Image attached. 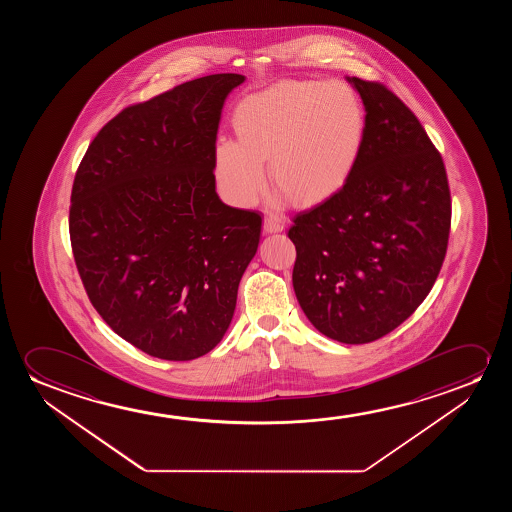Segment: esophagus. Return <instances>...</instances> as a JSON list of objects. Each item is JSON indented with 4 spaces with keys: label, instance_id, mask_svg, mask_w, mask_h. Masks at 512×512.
<instances>
[{
    "label": "esophagus",
    "instance_id": "esophagus-1",
    "mask_svg": "<svg viewBox=\"0 0 512 512\" xmlns=\"http://www.w3.org/2000/svg\"><path fill=\"white\" fill-rule=\"evenodd\" d=\"M283 229H285V218L278 217V215H266V218H264V232L266 234L281 232Z\"/></svg>",
    "mask_w": 512,
    "mask_h": 512
}]
</instances>
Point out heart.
<instances>
[{
	"instance_id": "heart-1",
	"label": "heart",
	"mask_w": 512,
	"mask_h": 512,
	"mask_svg": "<svg viewBox=\"0 0 512 512\" xmlns=\"http://www.w3.org/2000/svg\"><path fill=\"white\" fill-rule=\"evenodd\" d=\"M238 141L218 140L213 171L220 194L248 208L266 189L301 204L336 196L357 168L367 113L344 82H280L246 96L234 110Z\"/></svg>"
}]
</instances>
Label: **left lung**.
I'll return each mask as SVG.
<instances>
[{
	"mask_svg": "<svg viewBox=\"0 0 512 512\" xmlns=\"http://www.w3.org/2000/svg\"><path fill=\"white\" fill-rule=\"evenodd\" d=\"M367 113L364 148L336 196L294 218L295 295L323 336L365 344L413 315L448 248L444 162L420 120L378 82L346 77Z\"/></svg>",
	"mask_w": 512,
	"mask_h": 512,
	"instance_id": "obj_1",
	"label": "left lung"
}]
</instances>
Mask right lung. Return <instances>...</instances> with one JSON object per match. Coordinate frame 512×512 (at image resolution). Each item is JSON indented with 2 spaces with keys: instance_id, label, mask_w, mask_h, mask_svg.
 <instances>
[{
  "instance_id": "add662e5",
  "label": "right lung",
  "mask_w": 512,
  "mask_h": 512,
  "mask_svg": "<svg viewBox=\"0 0 512 512\" xmlns=\"http://www.w3.org/2000/svg\"><path fill=\"white\" fill-rule=\"evenodd\" d=\"M238 73L196 78L129 106L92 140L71 190L85 292L110 329L150 357L194 360L231 325L262 217L215 190L213 154Z\"/></svg>"
}]
</instances>
